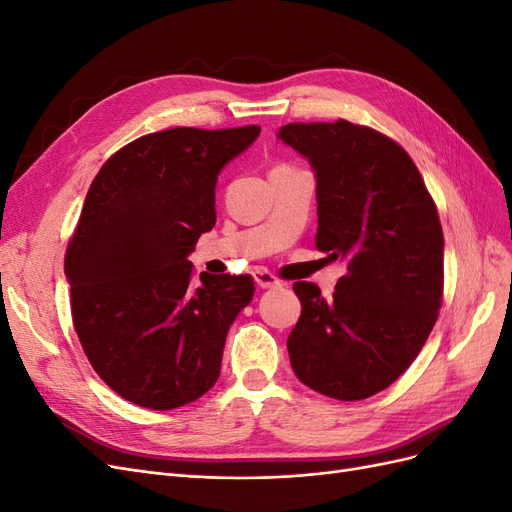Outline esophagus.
Segmentation results:
<instances>
[{"mask_svg": "<svg viewBox=\"0 0 512 512\" xmlns=\"http://www.w3.org/2000/svg\"><path fill=\"white\" fill-rule=\"evenodd\" d=\"M254 280H256V284L260 288H280L282 286V282L277 280V277L271 271H267V269L254 271Z\"/></svg>", "mask_w": 512, "mask_h": 512, "instance_id": "esophagus-1", "label": "esophagus"}]
</instances>
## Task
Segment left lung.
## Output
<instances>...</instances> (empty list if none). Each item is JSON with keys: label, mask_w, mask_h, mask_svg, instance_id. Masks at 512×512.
Returning <instances> with one entry per match:
<instances>
[{"label": "left lung", "mask_w": 512, "mask_h": 512, "mask_svg": "<svg viewBox=\"0 0 512 512\" xmlns=\"http://www.w3.org/2000/svg\"><path fill=\"white\" fill-rule=\"evenodd\" d=\"M286 145L316 170V247L346 260L333 299L312 282L288 335L297 378L322 395L356 401L393 384L438 320L444 237L436 203L416 164L393 138L356 126L288 123Z\"/></svg>", "instance_id": "left-lung-1"}]
</instances>
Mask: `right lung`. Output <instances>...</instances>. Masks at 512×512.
Here are the masks:
<instances>
[{
    "mask_svg": "<svg viewBox=\"0 0 512 512\" xmlns=\"http://www.w3.org/2000/svg\"><path fill=\"white\" fill-rule=\"evenodd\" d=\"M258 126L145 134L104 162L66 250L74 331L123 399L173 410L220 378L252 275L192 277L188 254L215 224L218 173Z\"/></svg>",
    "mask_w": 512,
    "mask_h": 512,
    "instance_id": "add662e5",
    "label": "right lung"
}]
</instances>
